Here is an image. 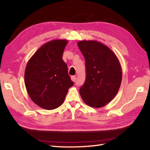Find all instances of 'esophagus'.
<instances>
[{"instance_id":"1","label":"esophagus","mask_w":150,"mask_h":150,"mask_svg":"<svg viewBox=\"0 0 150 150\" xmlns=\"http://www.w3.org/2000/svg\"><path fill=\"white\" fill-rule=\"evenodd\" d=\"M71 81H72L73 82H75V81H76V79H77V78H76L75 76H71Z\"/></svg>"}]
</instances>
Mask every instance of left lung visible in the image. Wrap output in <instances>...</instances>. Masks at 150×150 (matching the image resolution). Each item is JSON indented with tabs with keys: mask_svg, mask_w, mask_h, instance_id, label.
Here are the masks:
<instances>
[{
	"mask_svg": "<svg viewBox=\"0 0 150 150\" xmlns=\"http://www.w3.org/2000/svg\"><path fill=\"white\" fill-rule=\"evenodd\" d=\"M77 45L86 62V77L79 93L84 103L101 108L113 100L122 82V68L115 54L96 40H81Z\"/></svg>",
	"mask_w": 150,
	"mask_h": 150,
	"instance_id": "8db88e82",
	"label": "left lung"
}]
</instances>
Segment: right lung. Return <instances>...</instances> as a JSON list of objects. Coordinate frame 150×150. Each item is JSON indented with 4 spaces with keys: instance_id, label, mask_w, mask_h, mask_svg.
<instances>
[{
    "instance_id": "add662e5",
    "label": "right lung",
    "mask_w": 150,
    "mask_h": 150,
    "mask_svg": "<svg viewBox=\"0 0 150 150\" xmlns=\"http://www.w3.org/2000/svg\"><path fill=\"white\" fill-rule=\"evenodd\" d=\"M68 41L56 39L41 46L28 60L24 82L34 103L45 110L59 107L73 85L62 54Z\"/></svg>"
}]
</instances>
